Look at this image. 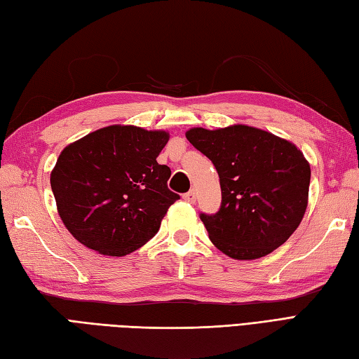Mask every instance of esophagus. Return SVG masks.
<instances>
[{"label":"esophagus","instance_id":"obj_1","mask_svg":"<svg viewBox=\"0 0 359 359\" xmlns=\"http://www.w3.org/2000/svg\"><path fill=\"white\" fill-rule=\"evenodd\" d=\"M184 199H185L187 202H189V203H193V202L196 201V193L191 189V191H188L187 194H184Z\"/></svg>","mask_w":359,"mask_h":359}]
</instances>
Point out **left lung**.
<instances>
[{
    "label": "left lung",
    "instance_id": "obj_1",
    "mask_svg": "<svg viewBox=\"0 0 359 359\" xmlns=\"http://www.w3.org/2000/svg\"><path fill=\"white\" fill-rule=\"evenodd\" d=\"M187 139L219 174L222 203L201 219L211 242L233 259L270 255L306 215L310 165L292 142L247 125L210 131L193 128Z\"/></svg>",
    "mask_w": 359,
    "mask_h": 359
}]
</instances>
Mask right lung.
<instances>
[{
    "label": "right lung",
    "instance_id": "add662e5",
    "mask_svg": "<svg viewBox=\"0 0 359 359\" xmlns=\"http://www.w3.org/2000/svg\"><path fill=\"white\" fill-rule=\"evenodd\" d=\"M166 131L106 126L62 151L50 187L65 226L83 245L125 256L154 238L168 208L180 199L158 165Z\"/></svg>",
    "mask_w": 359,
    "mask_h": 359
}]
</instances>
